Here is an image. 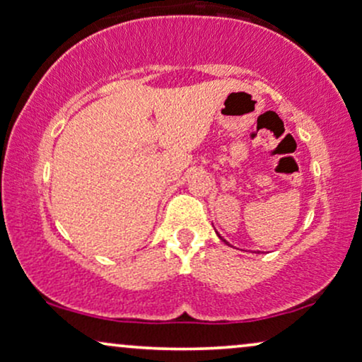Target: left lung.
I'll list each match as a JSON object with an SVG mask.
<instances>
[{"label": "left lung", "instance_id": "8db88e82", "mask_svg": "<svg viewBox=\"0 0 362 362\" xmlns=\"http://www.w3.org/2000/svg\"><path fill=\"white\" fill-rule=\"evenodd\" d=\"M218 237H220V235H218ZM220 238H221V237H220ZM221 240H223V238H221ZM223 242H225V240H223ZM225 243H226V242H225Z\"/></svg>", "mask_w": 362, "mask_h": 362}]
</instances>
